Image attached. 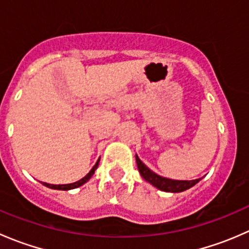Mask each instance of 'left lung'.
Masks as SVG:
<instances>
[{
    "mask_svg": "<svg viewBox=\"0 0 249 249\" xmlns=\"http://www.w3.org/2000/svg\"><path fill=\"white\" fill-rule=\"evenodd\" d=\"M136 162H137V167H139L141 176H142L147 182H149L150 184L157 187L158 189L162 190V192H167V193L184 192V190L194 187V185L200 180V178H197V179H193V180H176V179H170V178L161 177V176L157 175V173L153 172L152 170L148 169V167L141 161L140 158L137 157V155H136Z\"/></svg>",
    "mask_w": 249,
    "mask_h": 249,
    "instance_id": "1",
    "label": "left lung"
}]
</instances>
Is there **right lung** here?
<instances>
[{"label": "right lung", "mask_w": 249, "mask_h": 249, "mask_svg": "<svg viewBox=\"0 0 249 249\" xmlns=\"http://www.w3.org/2000/svg\"><path fill=\"white\" fill-rule=\"evenodd\" d=\"M99 161H100V160H97L96 164L94 165V167H92V169L90 170V172L88 173V175L85 176V177H83L82 179L77 180V182L71 183V184H59V185L49 184V183H43V185H46V187H48V188H52V189H57V190H70V189H74V188L80 187V185H83V184H84V183H87L88 180H89L90 178H91V176L94 175L95 170H96L97 166H99Z\"/></svg>", "instance_id": "obj_1"}]
</instances>
